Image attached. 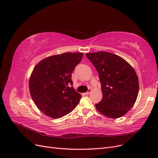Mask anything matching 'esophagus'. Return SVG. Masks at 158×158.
Here are the masks:
<instances>
[{
	"label": "esophagus",
	"instance_id": "obj_1",
	"mask_svg": "<svg viewBox=\"0 0 158 158\" xmlns=\"http://www.w3.org/2000/svg\"><path fill=\"white\" fill-rule=\"evenodd\" d=\"M91 92H92V89H91V88H89V89H88V91L87 92L85 93V95H89Z\"/></svg>",
	"mask_w": 158,
	"mask_h": 158
}]
</instances>
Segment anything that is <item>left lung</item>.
Wrapping results in <instances>:
<instances>
[{
    "mask_svg": "<svg viewBox=\"0 0 158 158\" xmlns=\"http://www.w3.org/2000/svg\"><path fill=\"white\" fill-rule=\"evenodd\" d=\"M97 70L102 98L95 104L108 118H119L134 106L139 93V81L133 67L117 55L98 52L86 54Z\"/></svg>",
    "mask_w": 158,
    "mask_h": 158,
    "instance_id": "1",
    "label": "left lung"
}]
</instances>
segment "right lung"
<instances>
[{
    "mask_svg": "<svg viewBox=\"0 0 158 158\" xmlns=\"http://www.w3.org/2000/svg\"><path fill=\"white\" fill-rule=\"evenodd\" d=\"M83 56L81 52L54 55L34 67L29 79L30 93L34 103L46 115L60 118L78 105L81 95L71 86L72 73Z\"/></svg>",
    "mask_w": 158,
    "mask_h": 158,
    "instance_id": "right-lung-1",
    "label": "right lung"
}]
</instances>
